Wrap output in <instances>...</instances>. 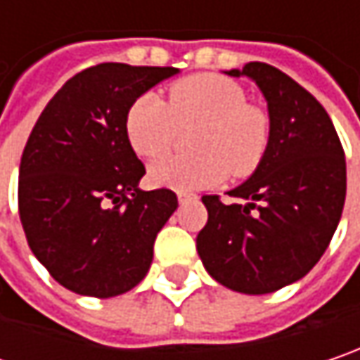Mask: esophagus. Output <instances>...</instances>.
<instances>
[{"instance_id": "obj_1", "label": "esophagus", "mask_w": 360, "mask_h": 360, "mask_svg": "<svg viewBox=\"0 0 360 360\" xmlns=\"http://www.w3.org/2000/svg\"><path fill=\"white\" fill-rule=\"evenodd\" d=\"M194 198H196V194L182 193V191L178 193V202H180V205H184V202H188V200H194Z\"/></svg>"}]
</instances>
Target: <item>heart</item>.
<instances>
[{
  "instance_id": "b5f03b06",
  "label": "heart",
  "mask_w": 360,
  "mask_h": 360,
  "mask_svg": "<svg viewBox=\"0 0 360 360\" xmlns=\"http://www.w3.org/2000/svg\"><path fill=\"white\" fill-rule=\"evenodd\" d=\"M194 131L193 158H166L149 167L155 186L194 191L215 186L231 174L245 178L262 164L270 145V120L248 104L240 84L217 73H198L169 88V104L158 94L139 96L124 118V133L137 155H166L180 129Z\"/></svg>"
}]
</instances>
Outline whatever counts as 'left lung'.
Returning <instances> with one entry per match:
<instances>
[{"mask_svg":"<svg viewBox=\"0 0 360 360\" xmlns=\"http://www.w3.org/2000/svg\"><path fill=\"white\" fill-rule=\"evenodd\" d=\"M227 75H245L260 88L270 145L258 169L229 191L245 205L202 196L209 219L196 236V252L223 287L264 295L318 264L342 215L347 162L323 106L287 73L254 61Z\"/></svg>","mask_w":360,"mask_h":360,"instance_id":"8db88e82","label":"left lung"}]
</instances>
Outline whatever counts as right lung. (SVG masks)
Listing matches in <instances>:
<instances>
[{
    "instance_id": "right-lung-1",
    "label": "right lung",
    "mask_w": 360,
    "mask_h": 360,
    "mask_svg": "<svg viewBox=\"0 0 360 360\" xmlns=\"http://www.w3.org/2000/svg\"><path fill=\"white\" fill-rule=\"evenodd\" d=\"M176 67L100 63L73 75L39 116L20 162L18 209L28 245L65 289L116 297L145 278L176 194L145 193L124 133L131 104Z\"/></svg>"
}]
</instances>
